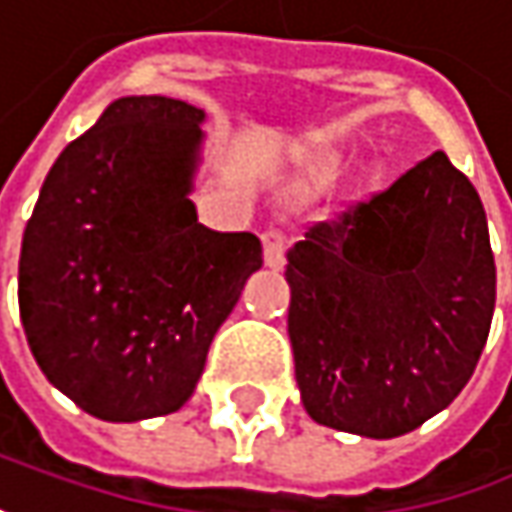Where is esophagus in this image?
Here are the masks:
<instances>
[{"label":"esophagus","instance_id":"34e87169","mask_svg":"<svg viewBox=\"0 0 512 512\" xmlns=\"http://www.w3.org/2000/svg\"><path fill=\"white\" fill-rule=\"evenodd\" d=\"M262 247H265V265L268 268H282L285 265V250H288V233L282 227H268L262 233Z\"/></svg>","mask_w":512,"mask_h":512}]
</instances>
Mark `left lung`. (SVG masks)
I'll return each mask as SVG.
<instances>
[{"instance_id":"1","label":"left lung","mask_w":512,"mask_h":512,"mask_svg":"<svg viewBox=\"0 0 512 512\" xmlns=\"http://www.w3.org/2000/svg\"><path fill=\"white\" fill-rule=\"evenodd\" d=\"M296 383L322 426L397 438L473 377L496 308L481 198L444 152L288 250Z\"/></svg>"}]
</instances>
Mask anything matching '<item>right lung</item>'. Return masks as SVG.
Segmentation results:
<instances>
[{
  "mask_svg": "<svg viewBox=\"0 0 512 512\" xmlns=\"http://www.w3.org/2000/svg\"><path fill=\"white\" fill-rule=\"evenodd\" d=\"M204 112L120 97L51 167L19 256V317L42 374L100 421L178 412L218 325L262 268L253 233L198 224Z\"/></svg>",
  "mask_w": 512,
  "mask_h": 512,
  "instance_id": "obj_1",
  "label": "right lung"
}]
</instances>
